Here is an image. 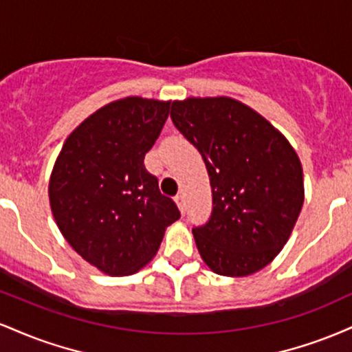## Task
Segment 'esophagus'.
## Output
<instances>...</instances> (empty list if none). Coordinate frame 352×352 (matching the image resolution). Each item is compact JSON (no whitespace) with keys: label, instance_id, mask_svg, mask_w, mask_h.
<instances>
[{"label":"esophagus","instance_id":"esophagus-1","mask_svg":"<svg viewBox=\"0 0 352 352\" xmlns=\"http://www.w3.org/2000/svg\"><path fill=\"white\" fill-rule=\"evenodd\" d=\"M175 204H177V207H179L180 212L185 213V199H184V195H177L175 197Z\"/></svg>","mask_w":352,"mask_h":352}]
</instances>
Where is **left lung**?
Instances as JSON below:
<instances>
[{
  "label": "left lung",
  "instance_id": "1",
  "mask_svg": "<svg viewBox=\"0 0 352 352\" xmlns=\"http://www.w3.org/2000/svg\"><path fill=\"white\" fill-rule=\"evenodd\" d=\"M170 117L207 165L213 210L193 228L201 260L221 276H248L286 245L305 201L300 157L285 135L240 100H173Z\"/></svg>",
  "mask_w": 352,
  "mask_h": 352
}]
</instances>
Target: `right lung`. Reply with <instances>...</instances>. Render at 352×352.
Returning <instances> with one entry per match:
<instances>
[{"instance_id": "obj_1", "label": "right lung", "mask_w": 352, "mask_h": 352, "mask_svg": "<svg viewBox=\"0 0 352 352\" xmlns=\"http://www.w3.org/2000/svg\"><path fill=\"white\" fill-rule=\"evenodd\" d=\"M168 109L170 100L139 96L106 104L71 132L52 167L47 192L56 225L76 253L109 276L144 268L180 218L144 165Z\"/></svg>"}]
</instances>
